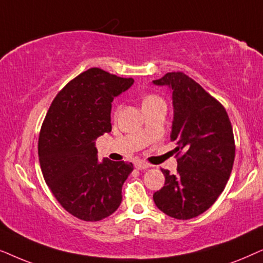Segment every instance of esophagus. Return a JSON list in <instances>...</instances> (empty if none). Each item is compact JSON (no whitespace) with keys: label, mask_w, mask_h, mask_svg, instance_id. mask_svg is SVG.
I'll return each instance as SVG.
<instances>
[{"label":"esophagus","mask_w":263,"mask_h":263,"mask_svg":"<svg viewBox=\"0 0 263 263\" xmlns=\"http://www.w3.org/2000/svg\"><path fill=\"white\" fill-rule=\"evenodd\" d=\"M135 167L137 168V170L142 171V170H146V168H149L150 164L146 163L145 161H136V162H135Z\"/></svg>","instance_id":"34e87169"}]
</instances>
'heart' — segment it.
Here are the masks:
<instances>
[{
    "label": "heart",
    "mask_w": 263,
    "mask_h": 263,
    "mask_svg": "<svg viewBox=\"0 0 263 263\" xmlns=\"http://www.w3.org/2000/svg\"><path fill=\"white\" fill-rule=\"evenodd\" d=\"M159 101H162V99H161V97H159L157 95H154V93H148V95L143 96L142 104H143V106H148V104L159 102Z\"/></svg>",
    "instance_id": "heart-1"
}]
</instances>
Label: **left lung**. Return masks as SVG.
I'll list each match as a JSON object with an SVG mask.
<instances>
[{
	"instance_id": "obj_1",
	"label": "left lung",
	"mask_w": 263,
	"mask_h": 263,
	"mask_svg": "<svg viewBox=\"0 0 263 263\" xmlns=\"http://www.w3.org/2000/svg\"><path fill=\"white\" fill-rule=\"evenodd\" d=\"M153 83L172 90L171 141L178 145L177 173L161 168L164 186L154 194V202L171 218H196L214 204L232 172V125L222 104L183 72L166 73Z\"/></svg>"
}]
</instances>
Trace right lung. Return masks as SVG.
<instances>
[{"mask_svg": "<svg viewBox=\"0 0 263 263\" xmlns=\"http://www.w3.org/2000/svg\"><path fill=\"white\" fill-rule=\"evenodd\" d=\"M134 84L93 67L56 95L42 125L38 157L44 180L58 202L76 218L100 221L120 205L131 162L97 161L95 139L111 131L114 97Z\"/></svg>", "mask_w": 263, "mask_h": 263, "instance_id": "right-lung-1", "label": "right lung"}]
</instances>
